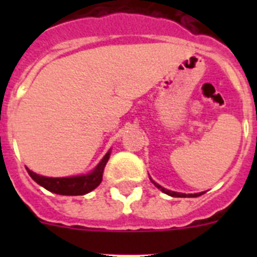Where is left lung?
Wrapping results in <instances>:
<instances>
[{"label":"left lung","instance_id":"obj_1","mask_svg":"<svg viewBox=\"0 0 257 257\" xmlns=\"http://www.w3.org/2000/svg\"><path fill=\"white\" fill-rule=\"evenodd\" d=\"M151 180H152V179H151ZM152 183H153L154 185H156V187L158 188V189H161L163 193H166V194H169V196H171V197H199V196H201V194H203V193H198V194H183V193L171 192V190H167V189H165V188L161 187L160 184L154 183L153 180H152Z\"/></svg>","mask_w":257,"mask_h":257}]
</instances>
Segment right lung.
Segmentation results:
<instances>
[{
	"label": "right lung",
	"instance_id": "obj_1",
	"mask_svg": "<svg viewBox=\"0 0 257 257\" xmlns=\"http://www.w3.org/2000/svg\"><path fill=\"white\" fill-rule=\"evenodd\" d=\"M110 153H106L101 162L95 167L92 172L88 175H82V176H73V178H46V176H41L36 172L31 171L27 169L29 176L41 187L45 189L50 190L56 194L61 196H83L86 193L91 192L95 188L101 183L103 180V172L106 162L109 160Z\"/></svg>",
	"mask_w": 257,
	"mask_h": 257
}]
</instances>
